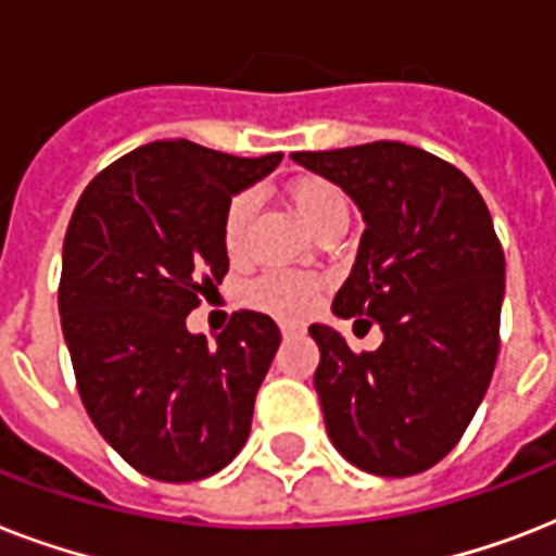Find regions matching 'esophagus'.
Wrapping results in <instances>:
<instances>
[{
  "label": "esophagus",
  "instance_id": "esophagus-1",
  "mask_svg": "<svg viewBox=\"0 0 556 556\" xmlns=\"http://www.w3.org/2000/svg\"><path fill=\"white\" fill-rule=\"evenodd\" d=\"M279 329H282V338H294V334L303 331V326H296V323H282Z\"/></svg>",
  "mask_w": 556,
  "mask_h": 556
}]
</instances>
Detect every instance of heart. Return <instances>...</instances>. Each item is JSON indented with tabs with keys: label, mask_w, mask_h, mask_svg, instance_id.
I'll list each match as a JSON object with an SVG mask.
<instances>
[{
	"label": "heart",
	"mask_w": 556,
	"mask_h": 556,
	"mask_svg": "<svg viewBox=\"0 0 556 556\" xmlns=\"http://www.w3.org/2000/svg\"><path fill=\"white\" fill-rule=\"evenodd\" d=\"M288 201H291L296 216L303 218L305 227L314 236L349 218V204L343 199V192L326 178H296V181L288 185ZM251 192H239L227 204L225 218H222V239H225V248L230 256L242 251V239L244 230H248V222H251ZM248 303L253 308H260V312L277 314V317H303L317 303V282L312 277H300V274H268V277L256 279L248 288Z\"/></svg>",
	"instance_id": "1"
}]
</instances>
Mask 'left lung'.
Here are the masks:
<instances>
[{"instance_id":"obj_1","label":"left lung","mask_w":556,"mask_h":556,"mask_svg":"<svg viewBox=\"0 0 556 556\" xmlns=\"http://www.w3.org/2000/svg\"><path fill=\"white\" fill-rule=\"evenodd\" d=\"M291 159L364 213L331 312L383 331L357 355L331 326L308 329L331 444L366 473H421L465 435L500 355L505 253L488 204L462 169L397 141Z\"/></svg>"}]
</instances>
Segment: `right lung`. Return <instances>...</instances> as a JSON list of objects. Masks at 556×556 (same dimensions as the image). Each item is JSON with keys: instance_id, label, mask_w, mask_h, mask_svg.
<instances>
[{"instance_id": "1", "label": "right lung", "mask_w": 556, "mask_h": 556, "mask_svg": "<svg viewBox=\"0 0 556 556\" xmlns=\"http://www.w3.org/2000/svg\"><path fill=\"white\" fill-rule=\"evenodd\" d=\"M279 161L155 141L98 173L74 207L60 320L77 392L100 435L150 479L199 482L248 441L277 323L236 312L210 346L187 314L227 274L230 199Z\"/></svg>"}]
</instances>
